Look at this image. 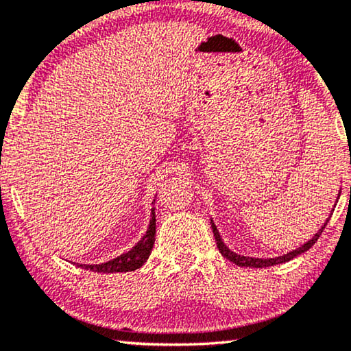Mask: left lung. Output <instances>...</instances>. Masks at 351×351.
I'll return each mask as SVG.
<instances>
[{
    "label": "left lung",
    "instance_id": "1",
    "mask_svg": "<svg viewBox=\"0 0 351 351\" xmlns=\"http://www.w3.org/2000/svg\"><path fill=\"white\" fill-rule=\"evenodd\" d=\"M330 218V217H329ZM329 218L326 219V223L322 224L321 230L316 232L315 236H313V239H310L306 242V244H303L302 247H298V249L289 252V254L282 255V256H274V258H252V256H244V255H237L236 252H232L228 249L226 245H224V242L221 241V236H219V232L217 230V226H215V223L212 221V230H213V236H215V241H217V247L219 250V254H221L224 258L232 261V263H236L237 266H244V268H266V266H274V265H279V263H286V261L295 258L297 255L303 254V252L310 250L313 245H315V242L319 239V236L322 234V231H324L326 224H328Z\"/></svg>",
    "mask_w": 351,
    "mask_h": 351
}]
</instances>
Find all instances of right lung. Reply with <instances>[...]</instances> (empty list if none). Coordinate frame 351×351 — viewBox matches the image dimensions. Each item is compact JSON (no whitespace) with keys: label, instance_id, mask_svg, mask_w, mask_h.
I'll use <instances>...</instances> for the list:
<instances>
[{"label":"right lung","instance_id":"obj_1","mask_svg":"<svg viewBox=\"0 0 351 351\" xmlns=\"http://www.w3.org/2000/svg\"><path fill=\"white\" fill-rule=\"evenodd\" d=\"M156 202V200H154ZM156 208H152L151 221L146 234L141 237V241L133 247L127 254H121L117 258L106 261L101 265H80L82 268L95 271V273H127V271H134L146 263V260L151 255L154 242H156Z\"/></svg>","mask_w":351,"mask_h":351}]
</instances>
